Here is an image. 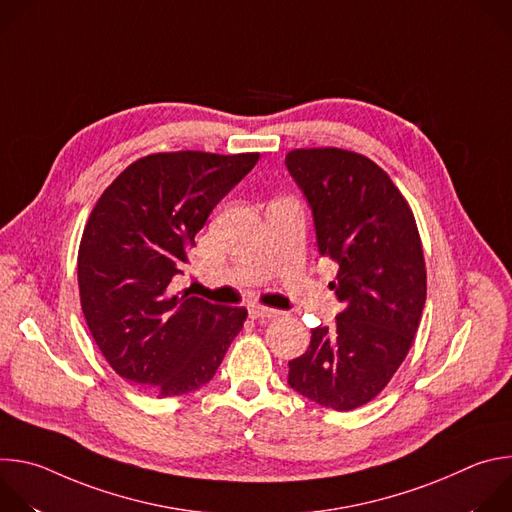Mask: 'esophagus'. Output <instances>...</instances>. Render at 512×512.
<instances>
[{
  "mask_svg": "<svg viewBox=\"0 0 512 512\" xmlns=\"http://www.w3.org/2000/svg\"><path fill=\"white\" fill-rule=\"evenodd\" d=\"M249 314H251V318H253V320H273V318H277V316H279V312H277V310H273V308H265V306H251Z\"/></svg>",
  "mask_w": 512,
  "mask_h": 512,
  "instance_id": "34e87169",
  "label": "esophagus"
}]
</instances>
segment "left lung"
<instances>
[{"instance_id": "left-lung-1", "label": "left lung", "mask_w": 512, "mask_h": 512, "mask_svg": "<svg viewBox=\"0 0 512 512\" xmlns=\"http://www.w3.org/2000/svg\"><path fill=\"white\" fill-rule=\"evenodd\" d=\"M285 166L312 208L320 255L338 263L332 287L346 304L289 360L287 383L350 411L387 387L413 344L427 294L419 231L399 188L367 156L310 148L289 152Z\"/></svg>"}]
</instances>
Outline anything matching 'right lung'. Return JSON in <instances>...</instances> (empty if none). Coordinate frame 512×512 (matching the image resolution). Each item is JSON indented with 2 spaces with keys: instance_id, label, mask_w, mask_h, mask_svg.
<instances>
[{
  "instance_id": "1",
  "label": "right lung",
  "mask_w": 512,
  "mask_h": 512,
  "mask_svg": "<svg viewBox=\"0 0 512 512\" xmlns=\"http://www.w3.org/2000/svg\"><path fill=\"white\" fill-rule=\"evenodd\" d=\"M259 154L172 152L139 158L97 200L79 247L81 306L111 369L139 389L176 397L206 385L247 320L174 277L212 208Z\"/></svg>"
}]
</instances>
